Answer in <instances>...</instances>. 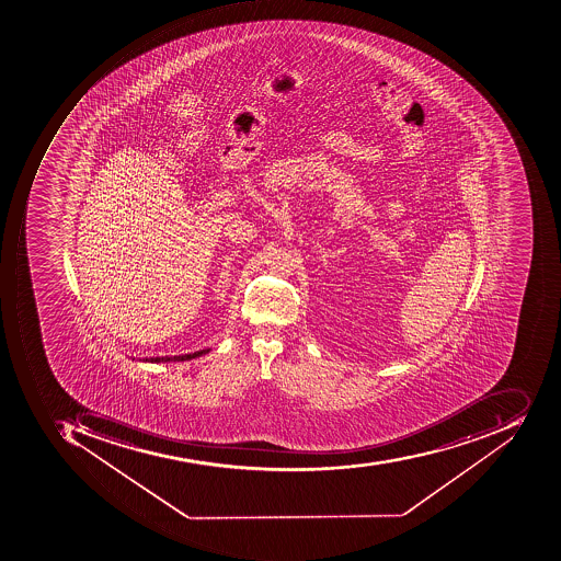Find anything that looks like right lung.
<instances>
[{
	"label": "right lung",
	"mask_w": 561,
	"mask_h": 561,
	"mask_svg": "<svg viewBox=\"0 0 561 561\" xmlns=\"http://www.w3.org/2000/svg\"><path fill=\"white\" fill-rule=\"evenodd\" d=\"M208 350H202V352L187 353V355L179 356H157V358H147L144 362H151V364H160V362H184V359L197 358V356L206 355Z\"/></svg>",
	"instance_id": "right-lung-1"
}]
</instances>
